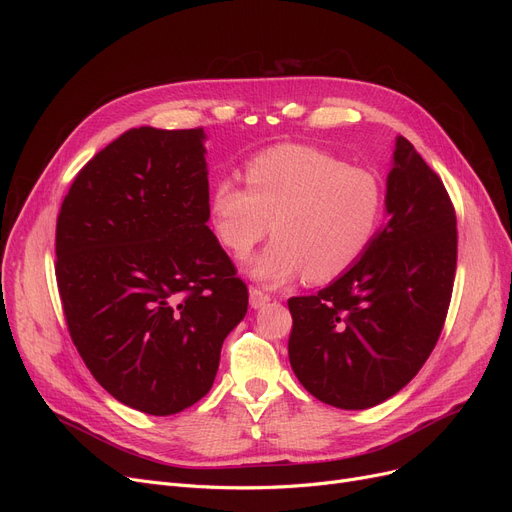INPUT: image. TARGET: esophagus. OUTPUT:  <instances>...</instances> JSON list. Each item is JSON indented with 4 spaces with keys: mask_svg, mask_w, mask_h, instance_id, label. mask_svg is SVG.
<instances>
[{
    "mask_svg": "<svg viewBox=\"0 0 512 512\" xmlns=\"http://www.w3.org/2000/svg\"><path fill=\"white\" fill-rule=\"evenodd\" d=\"M267 303H270V294L259 290V288H251V307L253 309H261Z\"/></svg>",
    "mask_w": 512,
    "mask_h": 512,
    "instance_id": "34e87169",
    "label": "esophagus"
}]
</instances>
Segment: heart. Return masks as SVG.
Returning a JSON list of instances; mask_svg holds the SVG:
<instances>
[{
    "label": "heart",
    "instance_id": "b5f03b06",
    "mask_svg": "<svg viewBox=\"0 0 512 512\" xmlns=\"http://www.w3.org/2000/svg\"><path fill=\"white\" fill-rule=\"evenodd\" d=\"M245 182L220 180L209 199L222 245L245 257L272 228V245L247 263L265 284L307 274L330 282L373 245L384 215V186L371 170L307 145H280L251 157Z\"/></svg>",
    "mask_w": 512,
    "mask_h": 512
}]
</instances>
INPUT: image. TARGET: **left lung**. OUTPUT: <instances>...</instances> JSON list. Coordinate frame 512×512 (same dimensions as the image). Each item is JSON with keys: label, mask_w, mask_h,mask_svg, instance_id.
Masks as SVG:
<instances>
[{"label": "left lung", "mask_w": 512, "mask_h": 512, "mask_svg": "<svg viewBox=\"0 0 512 512\" xmlns=\"http://www.w3.org/2000/svg\"><path fill=\"white\" fill-rule=\"evenodd\" d=\"M388 222L363 259L311 297L288 299L290 367L326 405L361 411L405 388L444 328L456 215L440 176L396 137Z\"/></svg>", "instance_id": "8db88e82"}]
</instances>
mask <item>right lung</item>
<instances>
[{
	"label": "right lung",
	"instance_id": "1",
	"mask_svg": "<svg viewBox=\"0 0 512 512\" xmlns=\"http://www.w3.org/2000/svg\"><path fill=\"white\" fill-rule=\"evenodd\" d=\"M203 128H130L80 170L56 226L68 332L122 405L166 417L213 386L247 284L209 230Z\"/></svg>",
	"mask_w": 512,
	"mask_h": 512
}]
</instances>
